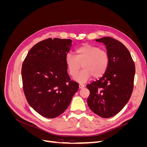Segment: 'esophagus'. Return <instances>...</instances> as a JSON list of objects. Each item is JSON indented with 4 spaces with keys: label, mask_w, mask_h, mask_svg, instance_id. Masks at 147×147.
Returning <instances> with one entry per match:
<instances>
[{
    "label": "esophagus",
    "mask_w": 147,
    "mask_h": 147,
    "mask_svg": "<svg viewBox=\"0 0 147 147\" xmlns=\"http://www.w3.org/2000/svg\"><path fill=\"white\" fill-rule=\"evenodd\" d=\"M84 86H85V85H84V84H83V83H80L79 84V88L80 89H82V88H84Z\"/></svg>",
    "instance_id": "esophagus-1"
}]
</instances>
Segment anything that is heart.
<instances>
[{"label":"heart","instance_id":"b5f03b06","mask_svg":"<svg viewBox=\"0 0 147 147\" xmlns=\"http://www.w3.org/2000/svg\"><path fill=\"white\" fill-rule=\"evenodd\" d=\"M75 56L68 53L65 64L69 75L76 76L80 69L83 70L75 78L80 82H85L92 76L98 78L105 74L109 64V56L104 49L91 44H84L75 50Z\"/></svg>","mask_w":147,"mask_h":147}]
</instances>
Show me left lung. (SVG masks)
<instances>
[{
  "instance_id": "left-lung-1",
  "label": "left lung",
  "mask_w": 147,
  "mask_h": 147,
  "mask_svg": "<svg viewBox=\"0 0 147 147\" xmlns=\"http://www.w3.org/2000/svg\"><path fill=\"white\" fill-rule=\"evenodd\" d=\"M104 43L109 56L103 77L86 85L90 94L88 105L94 113L107 118L117 115L129 100L134 87L135 64L123 44L110 37L96 39Z\"/></svg>"
}]
</instances>
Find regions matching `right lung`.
Wrapping results in <instances>:
<instances>
[{
    "label": "right lung",
    "mask_w": 147,
    "mask_h": 147,
    "mask_svg": "<svg viewBox=\"0 0 147 147\" xmlns=\"http://www.w3.org/2000/svg\"><path fill=\"white\" fill-rule=\"evenodd\" d=\"M71 45L70 39H45L31 48L22 65L26 98L44 117L63 113L78 90V83L69 76L65 61Z\"/></svg>",
    "instance_id": "add662e5"
}]
</instances>
